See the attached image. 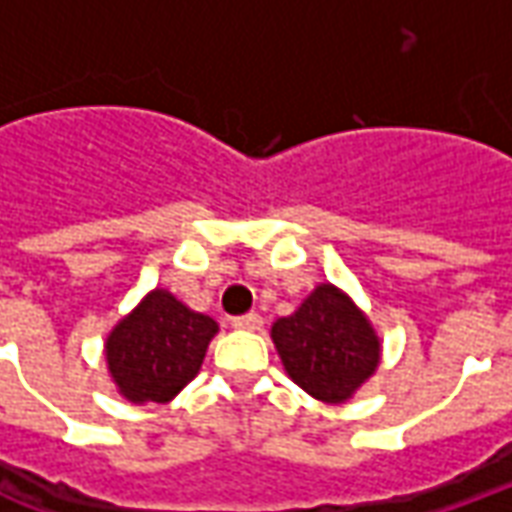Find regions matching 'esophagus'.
<instances>
[{
	"mask_svg": "<svg viewBox=\"0 0 512 512\" xmlns=\"http://www.w3.org/2000/svg\"><path fill=\"white\" fill-rule=\"evenodd\" d=\"M233 326L235 329L255 332V329H260V326H263V318H260L257 312H246V315H238V318H233Z\"/></svg>",
	"mask_w": 512,
	"mask_h": 512,
	"instance_id": "1",
	"label": "esophagus"
}]
</instances>
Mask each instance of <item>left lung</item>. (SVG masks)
Wrapping results in <instances>:
<instances>
[{
  "mask_svg": "<svg viewBox=\"0 0 512 512\" xmlns=\"http://www.w3.org/2000/svg\"><path fill=\"white\" fill-rule=\"evenodd\" d=\"M279 359L296 384L323 403H343L376 373L381 345L354 301L318 285L299 310L271 326Z\"/></svg>",
  "mask_w": 512,
  "mask_h": 512,
  "instance_id": "8db88e82",
  "label": "left lung"
}]
</instances>
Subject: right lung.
<instances>
[{"instance_id":"obj_1","label":"right lung","mask_w":512,"mask_h":512,"mask_svg":"<svg viewBox=\"0 0 512 512\" xmlns=\"http://www.w3.org/2000/svg\"><path fill=\"white\" fill-rule=\"evenodd\" d=\"M216 332L213 318L153 290L109 334V373L131 403H167L197 376Z\"/></svg>"}]
</instances>
